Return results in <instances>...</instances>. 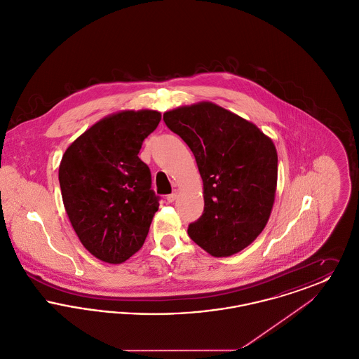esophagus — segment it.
I'll list each match as a JSON object with an SVG mask.
<instances>
[{
	"instance_id": "34e87169",
	"label": "esophagus",
	"mask_w": 359,
	"mask_h": 359,
	"mask_svg": "<svg viewBox=\"0 0 359 359\" xmlns=\"http://www.w3.org/2000/svg\"><path fill=\"white\" fill-rule=\"evenodd\" d=\"M177 196H179V194H177V191H175V192H172V194H170V195L167 196V201H168L170 203H173V202L177 199Z\"/></svg>"
}]
</instances>
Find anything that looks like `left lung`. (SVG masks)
<instances>
[{"label":"left lung","instance_id":"left-lung-1","mask_svg":"<svg viewBox=\"0 0 359 359\" xmlns=\"http://www.w3.org/2000/svg\"><path fill=\"white\" fill-rule=\"evenodd\" d=\"M189 147L203 180L205 210L188 236L207 253L227 257L250 245L273 207L277 152L255 123L211 102L164 113Z\"/></svg>","mask_w":359,"mask_h":359}]
</instances>
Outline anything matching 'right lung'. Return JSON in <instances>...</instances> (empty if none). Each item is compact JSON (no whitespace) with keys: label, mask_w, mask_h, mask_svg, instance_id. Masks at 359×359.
<instances>
[{"label":"right lung","mask_w":359,"mask_h":359,"mask_svg":"<svg viewBox=\"0 0 359 359\" xmlns=\"http://www.w3.org/2000/svg\"><path fill=\"white\" fill-rule=\"evenodd\" d=\"M160 120L154 110L121 111L93 125L63 154L59 183L69 222L104 262L121 264L138 252L158 210L151 170L138 154Z\"/></svg>","instance_id":"obj_1"}]
</instances>
